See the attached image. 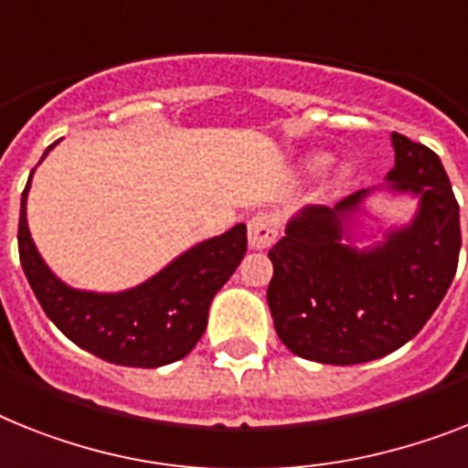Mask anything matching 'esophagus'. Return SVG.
I'll return each mask as SVG.
<instances>
[{"label": "esophagus", "mask_w": 468, "mask_h": 468, "mask_svg": "<svg viewBox=\"0 0 468 468\" xmlns=\"http://www.w3.org/2000/svg\"><path fill=\"white\" fill-rule=\"evenodd\" d=\"M280 231V218L272 212H256L249 219V246L253 250L268 249L270 243L277 239Z\"/></svg>", "instance_id": "esophagus-1"}]
</instances>
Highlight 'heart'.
Segmentation results:
<instances>
[{
  "instance_id": "1",
  "label": "heart",
  "mask_w": 468,
  "mask_h": 468,
  "mask_svg": "<svg viewBox=\"0 0 468 468\" xmlns=\"http://www.w3.org/2000/svg\"><path fill=\"white\" fill-rule=\"evenodd\" d=\"M325 162H327L325 155L308 157V160L303 162V172H306V174L320 172V169L325 167ZM346 179H349V167H339L337 174H335V184H345Z\"/></svg>"
}]
</instances>
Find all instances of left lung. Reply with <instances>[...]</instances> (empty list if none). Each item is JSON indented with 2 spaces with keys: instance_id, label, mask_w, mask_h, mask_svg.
<instances>
[{
  "instance_id": "left-lung-1",
  "label": "left lung",
  "mask_w": 468,
  "mask_h": 468,
  "mask_svg": "<svg viewBox=\"0 0 468 468\" xmlns=\"http://www.w3.org/2000/svg\"><path fill=\"white\" fill-rule=\"evenodd\" d=\"M395 167L385 188L416 198L407 225L358 249L364 188L335 207H301L270 249L268 306L282 345L318 364L351 366L388 356L414 339L457 272L459 206L433 150L392 131Z\"/></svg>"
}]
</instances>
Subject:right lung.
<instances>
[{"mask_svg": "<svg viewBox=\"0 0 468 468\" xmlns=\"http://www.w3.org/2000/svg\"><path fill=\"white\" fill-rule=\"evenodd\" d=\"M30 179L33 172L21 196L18 256L30 289L54 325L73 345L117 366L157 368L186 356L206 332L212 299L246 256V225L196 243L136 287L107 294L86 292L54 275L30 237L26 218Z\"/></svg>", "mask_w": 468, "mask_h": 468, "instance_id": "obj_1", "label": "right lung"}]
</instances>
